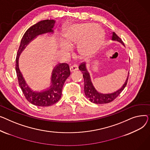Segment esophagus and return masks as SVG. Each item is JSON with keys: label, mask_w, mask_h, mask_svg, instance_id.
<instances>
[{"label": "esophagus", "mask_w": 150, "mask_h": 150, "mask_svg": "<svg viewBox=\"0 0 150 150\" xmlns=\"http://www.w3.org/2000/svg\"><path fill=\"white\" fill-rule=\"evenodd\" d=\"M77 69H78V66L77 65H73L70 67V71H71V73L74 72L75 71H77Z\"/></svg>", "instance_id": "34e87169"}]
</instances>
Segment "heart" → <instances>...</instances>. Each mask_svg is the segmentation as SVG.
<instances>
[{
  "label": "heart",
  "instance_id": "obj_1",
  "mask_svg": "<svg viewBox=\"0 0 150 150\" xmlns=\"http://www.w3.org/2000/svg\"><path fill=\"white\" fill-rule=\"evenodd\" d=\"M104 40L103 31L93 23H84L73 25L64 34V43L61 48L68 51L69 48L77 45L79 54L82 57L94 55L100 48Z\"/></svg>",
  "mask_w": 150,
  "mask_h": 150
}]
</instances>
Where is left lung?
Listing matches in <instances>:
<instances>
[{
  "label": "left lung",
  "instance_id": "1",
  "mask_svg": "<svg viewBox=\"0 0 150 150\" xmlns=\"http://www.w3.org/2000/svg\"><path fill=\"white\" fill-rule=\"evenodd\" d=\"M111 40L112 41H116L120 42L122 45H124V43H123L122 40L119 38L117 34L113 32L112 34ZM79 69L81 70V72L83 73V77L84 79V92L85 96L87 99H88L91 102L96 103V104H103V103H107L112 102L114 99H115L120 94V93L124 90L125 87L127 85L128 79V74L127 77V79L124 83L120 88L119 89L111 93H101L97 91L94 86L90 73L88 72L86 68V64H81L79 67Z\"/></svg>",
  "mask_w": 150,
  "mask_h": 150
}]
</instances>
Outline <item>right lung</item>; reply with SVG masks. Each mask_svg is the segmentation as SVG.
<instances>
[{
  "label": "right lung",
  "mask_w": 150,
  "mask_h": 150,
  "mask_svg": "<svg viewBox=\"0 0 150 150\" xmlns=\"http://www.w3.org/2000/svg\"><path fill=\"white\" fill-rule=\"evenodd\" d=\"M54 20H45L33 25L25 33L21 40L16 59V71L19 84L26 99L31 103L39 107H48L57 102L62 96V90L67 79L70 75L67 64H58L51 73L50 85L40 91H34L25 81L19 67V59L22 51L28 44L39 36L53 34Z\"/></svg>",
  "instance_id": "add662e5"
}]
</instances>
